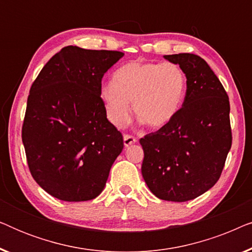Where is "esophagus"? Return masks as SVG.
<instances>
[{
    "label": "esophagus",
    "instance_id": "obj_1",
    "mask_svg": "<svg viewBox=\"0 0 252 252\" xmlns=\"http://www.w3.org/2000/svg\"><path fill=\"white\" fill-rule=\"evenodd\" d=\"M135 142H136V139L133 135H129V134H125V135H124V144H125L126 147H128L130 144Z\"/></svg>",
    "mask_w": 252,
    "mask_h": 252
}]
</instances>
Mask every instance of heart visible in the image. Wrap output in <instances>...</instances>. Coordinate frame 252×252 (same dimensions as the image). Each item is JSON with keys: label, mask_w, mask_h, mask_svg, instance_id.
Returning <instances> with one entry per match:
<instances>
[{"label": "heart", "mask_w": 252, "mask_h": 252, "mask_svg": "<svg viewBox=\"0 0 252 252\" xmlns=\"http://www.w3.org/2000/svg\"><path fill=\"white\" fill-rule=\"evenodd\" d=\"M187 92V77L173 63L129 62L113 74V81L99 89L106 116L116 126L129 119L130 104L137 118L150 127H160L174 118Z\"/></svg>", "instance_id": "obj_1"}]
</instances>
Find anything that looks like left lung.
<instances>
[{"label":"left lung","mask_w":252,"mask_h":252,"mask_svg":"<svg viewBox=\"0 0 252 252\" xmlns=\"http://www.w3.org/2000/svg\"><path fill=\"white\" fill-rule=\"evenodd\" d=\"M187 77L185 101L174 118L140 140L141 172L158 198L186 202L216 185L232 147L229 98L208 63L197 55H165Z\"/></svg>","instance_id":"obj_1"}]
</instances>
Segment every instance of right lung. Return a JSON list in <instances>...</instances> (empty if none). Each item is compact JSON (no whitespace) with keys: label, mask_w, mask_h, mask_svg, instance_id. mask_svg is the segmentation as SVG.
<instances>
[{"label":"right lung","mask_w":252,"mask_h":252,"mask_svg":"<svg viewBox=\"0 0 252 252\" xmlns=\"http://www.w3.org/2000/svg\"><path fill=\"white\" fill-rule=\"evenodd\" d=\"M124 56L112 50L64 47L31 87L22 139L31 174L61 201H89L101 194L124 148L106 118L102 78Z\"/></svg>","instance_id":"add662e5"}]
</instances>
